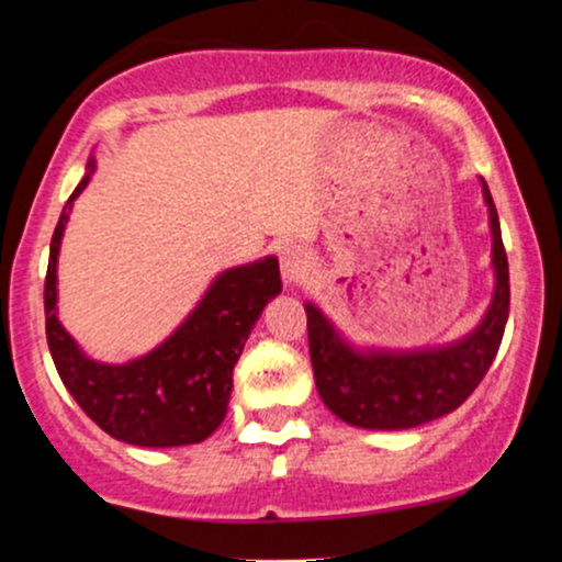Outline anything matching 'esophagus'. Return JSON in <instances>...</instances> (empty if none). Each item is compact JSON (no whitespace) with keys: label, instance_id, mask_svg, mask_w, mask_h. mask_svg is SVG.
<instances>
[{"label":"esophagus","instance_id":"obj_1","mask_svg":"<svg viewBox=\"0 0 562 562\" xmlns=\"http://www.w3.org/2000/svg\"><path fill=\"white\" fill-rule=\"evenodd\" d=\"M282 280H285L288 288L301 285L306 282L308 272H312V259H308L306 250L301 245H290V248L282 250Z\"/></svg>","mask_w":562,"mask_h":562}]
</instances>
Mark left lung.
I'll list each match as a JSON object with an SVG mask.
<instances>
[{"instance_id": "1", "label": "left lung", "mask_w": 562, "mask_h": 562, "mask_svg": "<svg viewBox=\"0 0 562 562\" xmlns=\"http://www.w3.org/2000/svg\"><path fill=\"white\" fill-rule=\"evenodd\" d=\"M492 232L494 290L479 325L449 344L417 348L359 346L306 301L308 353L319 398L338 420L364 430H406L449 415L479 389L505 335L509 272L499 216L481 179Z\"/></svg>"}]
</instances>
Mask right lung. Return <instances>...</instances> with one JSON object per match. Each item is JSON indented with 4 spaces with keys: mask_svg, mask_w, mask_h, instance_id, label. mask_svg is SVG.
<instances>
[{
    "mask_svg": "<svg viewBox=\"0 0 562 562\" xmlns=\"http://www.w3.org/2000/svg\"><path fill=\"white\" fill-rule=\"evenodd\" d=\"M97 160L57 222L44 280L47 344L57 375L76 404L108 436L132 447H187L205 441L227 417L232 370L267 303L282 293L277 256L218 272L169 338L128 362H97L57 317V259L74 200L87 190Z\"/></svg>",
    "mask_w": 562,
    "mask_h": 562,
    "instance_id": "1",
    "label": "right lung"
}]
</instances>
